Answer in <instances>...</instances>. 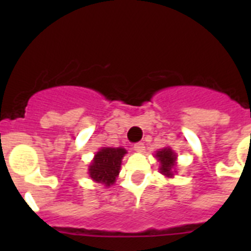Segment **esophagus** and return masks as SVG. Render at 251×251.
Wrapping results in <instances>:
<instances>
[{
    "label": "esophagus",
    "mask_w": 251,
    "mask_h": 251,
    "mask_svg": "<svg viewBox=\"0 0 251 251\" xmlns=\"http://www.w3.org/2000/svg\"><path fill=\"white\" fill-rule=\"evenodd\" d=\"M133 150L136 151V152H138V153L143 152V151H145V145H143L142 142H138V143H136V145L133 146Z\"/></svg>",
    "instance_id": "34e87169"
}]
</instances>
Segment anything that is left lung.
<instances>
[{
  "label": "left lung",
  "mask_w": 251,
  "mask_h": 251,
  "mask_svg": "<svg viewBox=\"0 0 251 251\" xmlns=\"http://www.w3.org/2000/svg\"><path fill=\"white\" fill-rule=\"evenodd\" d=\"M159 162V172L165 175L166 177H174V174L176 172V153L171 148H163L161 151H157L154 154Z\"/></svg>",
  "instance_id": "8db88e82"
}]
</instances>
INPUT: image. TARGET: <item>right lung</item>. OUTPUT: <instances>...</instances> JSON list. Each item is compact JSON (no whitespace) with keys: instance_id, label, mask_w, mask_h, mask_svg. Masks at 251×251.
Instances as JSON below:
<instances>
[{"instance_id":"right-lung-1","label":"right lung","mask_w":251,"mask_h":251,"mask_svg":"<svg viewBox=\"0 0 251 251\" xmlns=\"http://www.w3.org/2000/svg\"><path fill=\"white\" fill-rule=\"evenodd\" d=\"M127 151L124 148L103 147L97 152L89 165V176L93 181L109 187L115 182L121 170L122 159Z\"/></svg>"}]
</instances>
